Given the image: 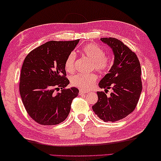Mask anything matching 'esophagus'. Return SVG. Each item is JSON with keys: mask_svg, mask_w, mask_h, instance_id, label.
<instances>
[{"mask_svg": "<svg viewBox=\"0 0 161 161\" xmlns=\"http://www.w3.org/2000/svg\"><path fill=\"white\" fill-rule=\"evenodd\" d=\"M87 92L86 91H83V90H80L79 92V95H83V94H86Z\"/></svg>", "mask_w": 161, "mask_h": 161, "instance_id": "34e87169", "label": "esophagus"}]
</instances>
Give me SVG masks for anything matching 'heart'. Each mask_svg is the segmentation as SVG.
<instances>
[{
	"instance_id": "heart-1",
	"label": "heart",
	"mask_w": 161,
	"mask_h": 161,
	"mask_svg": "<svg viewBox=\"0 0 161 161\" xmlns=\"http://www.w3.org/2000/svg\"><path fill=\"white\" fill-rule=\"evenodd\" d=\"M81 54L92 60L91 68L99 72L106 74L112 67V60L105 52L99 46L88 43L81 49ZM76 55L74 53H70L65 60L64 67L67 72L72 73L75 71ZM97 76L95 73H78L71 78V83L74 86L78 87L81 90H88L96 83Z\"/></svg>"
}]
</instances>
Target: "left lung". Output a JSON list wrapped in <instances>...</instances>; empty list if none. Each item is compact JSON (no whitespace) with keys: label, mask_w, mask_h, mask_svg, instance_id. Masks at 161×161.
Segmentation results:
<instances>
[{"label":"left lung","mask_w":161,"mask_h":161,"mask_svg":"<svg viewBox=\"0 0 161 161\" xmlns=\"http://www.w3.org/2000/svg\"><path fill=\"white\" fill-rule=\"evenodd\" d=\"M101 40L113 50L114 64L109 73L100 81L99 86L105 89L97 92L98 100L92 109L105 122H115L126 118L135 110L142 91L141 64L136 54L114 37ZM114 92L109 97L105 95L108 89Z\"/></svg>","instance_id":"left-lung-1"}]
</instances>
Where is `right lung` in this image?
I'll return each instance as SVG.
<instances>
[{"instance_id": "right-lung-1", "label": "right lung", "mask_w": 161, "mask_h": 161, "mask_svg": "<svg viewBox=\"0 0 161 161\" xmlns=\"http://www.w3.org/2000/svg\"><path fill=\"white\" fill-rule=\"evenodd\" d=\"M79 40L51 41L32 50L25 58L20 72L19 90L27 113L37 124L56 125L66 120L75 87L66 88L69 80L64 67L67 56ZM62 90L56 93L55 91Z\"/></svg>"}]
</instances>
